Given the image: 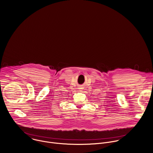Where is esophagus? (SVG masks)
<instances>
[{
    "instance_id": "obj_1",
    "label": "esophagus",
    "mask_w": 153,
    "mask_h": 153,
    "mask_svg": "<svg viewBox=\"0 0 153 153\" xmlns=\"http://www.w3.org/2000/svg\"><path fill=\"white\" fill-rule=\"evenodd\" d=\"M79 89H80V90H82L83 88V86H80V87H79Z\"/></svg>"
}]
</instances>
